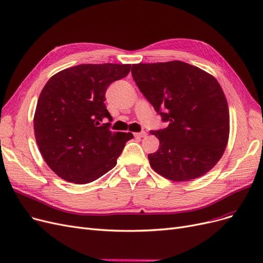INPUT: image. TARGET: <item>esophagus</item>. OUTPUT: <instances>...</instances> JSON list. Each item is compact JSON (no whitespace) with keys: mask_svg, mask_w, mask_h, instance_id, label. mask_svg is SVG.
<instances>
[{"mask_svg":"<svg viewBox=\"0 0 263 263\" xmlns=\"http://www.w3.org/2000/svg\"><path fill=\"white\" fill-rule=\"evenodd\" d=\"M145 135H146V134H145L144 132H141V133H135V134H134V136H135L136 138H142V137H144Z\"/></svg>","mask_w":263,"mask_h":263,"instance_id":"obj_1","label":"esophagus"}]
</instances>
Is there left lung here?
I'll use <instances>...</instances> for the list:
<instances>
[{
    "mask_svg": "<svg viewBox=\"0 0 263 263\" xmlns=\"http://www.w3.org/2000/svg\"><path fill=\"white\" fill-rule=\"evenodd\" d=\"M132 74L162 120L152 130L160 140L148 155L154 172L172 181H190L221 159L229 140L230 114L224 92L206 71L174 60L133 65Z\"/></svg>",
    "mask_w": 263,
    "mask_h": 263,
    "instance_id": "8db88e82",
    "label": "left lung"
}]
</instances>
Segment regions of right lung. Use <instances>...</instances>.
<instances>
[{
  "mask_svg": "<svg viewBox=\"0 0 263 263\" xmlns=\"http://www.w3.org/2000/svg\"><path fill=\"white\" fill-rule=\"evenodd\" d=\"M130 65H79L52 76L37 100L34 135L44 161L61 179L97 180L117 165L132 133H112L106 90L128 74Z\"/></svg>",
  "mask_w": 263,
  "mask_h": 263,
  "instance_id": "right-lung-1",
  "label": "right lung"
}]
</instances>
